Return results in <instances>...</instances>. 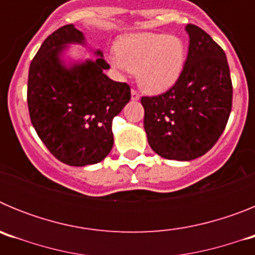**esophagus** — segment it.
<instances>
[{"label": "esophagus", "instance_id": "34e87169", "mask_svg": "<svg viewBox=\"0 0 255 255\" xmlns=\"http://www.w3.org/2000/svg\"><path fill=\"white\" fill-rule=\"evenodd\" d=\"M139 98H140V94H139L136 91H134V89H132V91H131V100L132 101H139Z\"/></svg>", "mask_w": 255, "mask_h": 255}]
</instances>
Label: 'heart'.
<instances>
[{
  "instance_id": "heart-1",
  "label": "heart",
  "mask_w": 255,
  "mask_h": 255,
  "mask_svg": "<svg viewBox=\"0 0 255 255\" xmlns=\"http://www.w3.org/2000/svg\"><path fill=\"white\" fill-rule=\"evenodd\" d=\"M117 69L136 73L139 87L148 93L168 91L180 78L186 61L181 38L162 33H140L125 37L112 57Z\"/></svg>"
}]
</instances>
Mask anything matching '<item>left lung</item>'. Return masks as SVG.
Instances as JSON below:
<instances>
[{
	"label": "left lung",
	"instance_id": "left-lung-1",
	"mask_svg": "<svg viewBox=\"0 0 255 255\" xmlns=\"http://www.w3.org/2000/svg\"><path fill=\"white\" fill-rule=\"evenodd\" d=\"M189 52L177 82L164 93L141 97L148 143L166 159L206 154L226 128L233 83L224 49L194 24L186 25Z\"/></svg>",
	"mask_w": 255,
	"mask_h": 255
}]
</instances>
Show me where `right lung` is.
Instances as JSON below:
<instances>
[{"label":"right lung","instance_id":"obj_1","mask_svg":"<svg viewBox=\"0 0 255 255\" xmlns=\"http://www.w3.org/2000/svg\"><path fill=\"white\" fill-rule=\"evenodd\" d=\"M84 44L73 24L46 38L31 61L28 78L30 121L40 140L58 161L69 166L98 163L114 145L112 120L130 101V87L114 82L103 53L94 61L65 66L66 44Z\"/></svg>","mask_w":255,"mask_h":255}]
</instances>
